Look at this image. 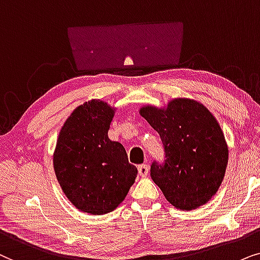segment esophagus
I'll list each match as a JSON object with an SVG mask.
<instances>
[{
    "label": "esophagus",
    "mask_w": 260,
    "mask_h": 260,
    "mask_svg": "<svg viewBox=\"0 0 260 260\" xmlns=\"http://www.w3.org/2000/svg\"><path fill=\"white\" fill-rule=\"evenodd\" d=\"M138 171H139V175L141 176V177H146V176L148 175V172H150V168H148L147 165L141 164L138 166Z\"/></svg>",
    "instance_id": "obj_1"
}]
</instances>
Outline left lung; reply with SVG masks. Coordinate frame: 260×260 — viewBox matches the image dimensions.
<instances>
[{"label":"left lung","mask_w":260,"mask_h":260,"mask_svg":"<svg viewBox=\"0 0 260 260\" xmlns=\"http://www.w3.org/2000/svg\"><path fill=\"white\" fill-rule=\"evenodd\" d=\"M139 114L158 132L165 164L153 162L151 177L175 208L192 210L219 190L228 164V145L216 117L206 106L176 98L161 107L143 106Z\"/></svg>","instance_id":"left-lung-1"}]
</instances>
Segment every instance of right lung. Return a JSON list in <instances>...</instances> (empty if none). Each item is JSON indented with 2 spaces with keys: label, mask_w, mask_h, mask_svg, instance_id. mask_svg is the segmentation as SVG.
Wrapping results in <instances>:
<instances>
[{
  "label": "right lung",
  "mask_w": 260,
  "mask_h": 260,
  "mask_svg": "<svg viewBox=\"0 0 260 260\" xmlns=\"http://www.w3.org/2000/svg\"><path fill=\"white\" fill-rule=\"evenodd\" d=\"M115 107L92 99L78 106L61 127L53 152L57 181L81 212H113L136 182L138 169L124 147L108 138Z\"/></svg>",
  "instance_id": "right-lung-1"
}]
</instances>
